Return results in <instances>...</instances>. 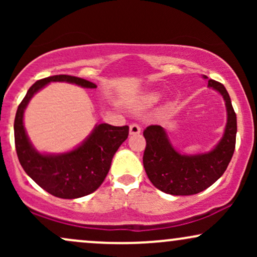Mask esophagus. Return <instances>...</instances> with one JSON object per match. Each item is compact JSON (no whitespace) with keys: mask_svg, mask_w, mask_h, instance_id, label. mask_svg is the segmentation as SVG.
Listing matches in <instances>:
<instances>
[{"mask_svg":"<svg viewBox=\"0 0 257 257\" xmlns=\"http://www.w3.org/2000/svg\"><path fill=\"white\" fill-rule=\"evenodd\" d=\"M140 132H141L140 125L137 124V123H133V124L129 125V134H131V135L140 134Z\"/></svg>","mask_w":257,"mask_h":257,"instance_id":"esophagus-1","label":"esophagus"}]
</instances>
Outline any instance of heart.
<instances>
[{"label": "heart", "mask_w": 257, "mask_h": 257, "mask_svg": "<svg viewBox=\"0 0 257 257\" xmlns=\"http://www.w3.org/2000/svg\"><path fill=\"white\" fill-rule=\"evenodd\" d=\"M159 98H161L159 93H157V91H151V93L145 94V95H143L140 99H139L138 106L141 108L150 107V106L155 105L159 100Z\"/></svg>", "instance_id": "heart-1"}]
</instances>
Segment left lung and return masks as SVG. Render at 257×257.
<instances>
[{
	"label": "left lung",
	"instance_id": "left-lung-1",
	"mask_svg": "<svg viewBox=\"0 0 257 257\" xmlns=\"http://www.w3.org/2000/svg\"><path fill=\"white\" fill-rule=\"evenodd\" d=\"M203 78H208L203 76ZM208 87L225 100L227 122L222 138L210 151L185 155L179 152L161 125H150L144 131L146 149L144 168L150 181L162 192L173 196H191L202 192L217 181L231 162L235 147L237 116L223 84L209 79Z\"/></svg>",
	"mask_w": 257,
	"mask_h": 257
}]
</instances>
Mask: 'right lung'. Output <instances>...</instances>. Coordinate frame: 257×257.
Wrapping results in <instances>:
<instances>
[{
	"instance_id": "obj_1",
	"label": "right lung",
	"mask_w": 257,
	"mask_h": 257,
	"mask_svg": "<svg viewBox=\"0 0 257 257\" xmlns=\"http://www.w3.org/2000/svg\"><path fill=\"white\" fill-rule=\"evenodd\" d=\"M52 82H66L94 89L96 84L75 76L58 75L32 84L20 102L14 119V140L23 169L47 192L64 199H75L93 193L110 170L112 158L126 140L129 126L100 123L75 149L63 153L40 152L31 144L24 125V112L35 94Z\"/></svg>"
}]
</instances>
